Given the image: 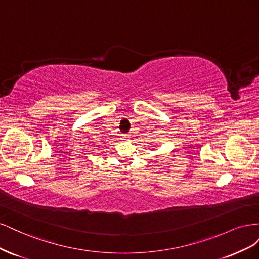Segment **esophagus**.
<instances>
[{"mask_svg":"<svg viewBox=\"0 0 259 259\" xmlns=\"http://www.w3.org/2000/svg\"><path fill=\"white\" fill-rule=\"evenodd\" d=\"M122 138H123V139H127V138H128V135H123Z\"/></svg>","mask_w":259,"mask_h":259,"instance_id":"obj_1","label":"esophagus"}]
</instances>
